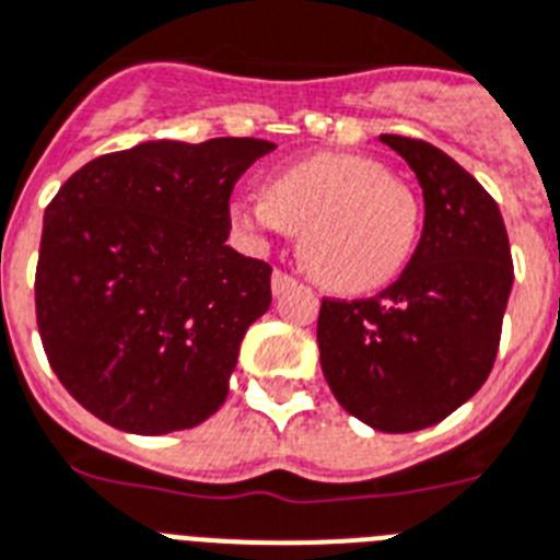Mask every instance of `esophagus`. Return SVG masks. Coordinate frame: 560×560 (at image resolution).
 <instances>
[{
	"label": "esophagus",
	"mask_w": 560,
	"mask_h": 560,
	"mask_svg": "<svg viewBox=\"0 0 560 560\" xmlns=\"http://www.w3.org/2000/svg\"><path fill=\"white\" fill-rule=\"evenodd\" d=\"M293 284H295V279H293V276H288V272H281V270L272 272V279H270L272 295H281V293H284V290L293 288Z\"/></svg>",
	"instance_id": "obj_1"
}]
</instances>
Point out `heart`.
<instances>
[{"instance_id": "obj_1", "label": "heart", "mask_w": 560, "mask_h": 560, "mask_svg": "<svg viewBox=\"0 0 560 560\" xmlns=\"http://www.w3.org/2000/svg\"><path fill=\"white\" fill-rule=\"evenodd\" d=\"M247 235L302 233L307 270L330 290L385 288L408 265L420 235V203L383 163L362 154H313L267 180L265 195L235 201Z\"/></svg>"}]
</instances>
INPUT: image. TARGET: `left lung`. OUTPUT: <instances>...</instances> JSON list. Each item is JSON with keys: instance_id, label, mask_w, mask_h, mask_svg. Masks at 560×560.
Returning <instances> with one entry per match:
<instances>
[{"instance_id": "obj_1", "label": "left lung", "mask_w": 560, "mask_h": 560, "mask_svg": "<svg viewBox=\"0 0 560 560\" xmlns=\"http://www.w3.org/2000/svg\"><path fill=\"white\" fill-rule=\"evenodd\" d=\"M422 186L420 244L374 299H322V374L339 406L376 431L429 429L492 371L512 293V249L494 198L425 140L380 135Z\"/></svg>"}]
</instances>
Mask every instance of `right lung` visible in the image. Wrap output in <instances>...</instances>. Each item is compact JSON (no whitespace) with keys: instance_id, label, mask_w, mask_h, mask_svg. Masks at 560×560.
<instances>
[{"instance_id":"1","label":"right lung","mask_w":560,"mask_h":560,"mask_svg":"<svg viewBox=\"0 0 560 560\" xmlns=\"http://www.w3.org/2000/svg\"><path fill=\"white\" fill-rule=\"evenodd\" d=\"M270 140H147L68 177L43 221L36 325L71 397L129 434L201 425L230 394L272 267L235 253L230 195Z\"/></svg>"}]
</instances>
